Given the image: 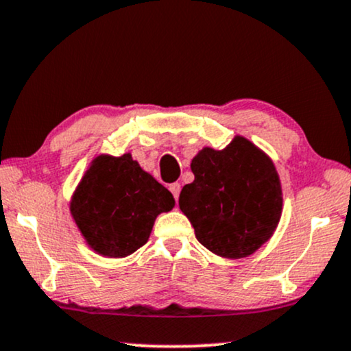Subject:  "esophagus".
<instances>
[{"instance_id": "1", "label": "esophagus", "mask_w": 351, "mask_h": 351, "mask_svg": "<svg viewBox=\"0 0 351 351\" xmlns=\"http://www.w3.org/2000/svg\"><path fill=\"white\" fill-rule=\"evenodd\" d=\"M170 191H171L173 196H175L176 201H178L180 191H181V184H180V183H173V184H170Z\"/></svg>"}]
</instances>
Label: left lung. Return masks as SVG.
<instances>
[{"label": "left lung", "instance_id": "8db88e82", "mask_svg": "<svg viewBox=\"0 0 351 351\" xmlns=\"http://www.w3.org/2000/svg\"><path fill=\"white\" fill-rule=\"evenodd\" d=\"M193 183L180 194L197 241L227 259L265 245L282 217L283 193L272 158L243 136L227 147H204L191 160Z\"/></svg>", "mask_w": 351, "mask_h": 351}]
</instances>
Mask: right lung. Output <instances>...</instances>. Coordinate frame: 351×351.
Returning <instances> with one entry per match:
<instances>
[{"instance_id":"obj_1","label":"right lung","mask_w":351,"mask_h":351,"mask_svg":"<svg viewBox=\"0 0 351 351\" xmlns=\"http://www.w3.org/2000/svg\"><path fill=\"white\" fill-rule=\"evenodd\" d=\"M175 197L130 152L97 155L82 175L69 212L84 241L104 257L121 259L147 243L155 219Z\"/></svg>"}]
</instances>
